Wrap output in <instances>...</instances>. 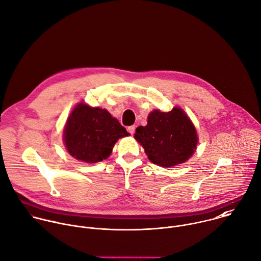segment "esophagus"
Listing matches in <instances>:
<instances>
[{"label":"esophagus","instance_id":"esophagus-1","mask_svg":"<svg viewBox=\"0 0 261 261\" xmlns=\"http://www.w3.org/2000/svg\"><path fill=\"white\" fill-rule=\"evenodd\" d=\"M135 129H136V126H135V125H132V126H128L127 132H128L130 135H134V134H135Z\"/></svg>","mask_w":261,"mask_h":261}]
</instances>
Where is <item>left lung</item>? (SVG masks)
I'll list each match as a JSON object with an SVG mask.
<instances>
[{
  "mask_svg": "<svg viewBox=\"0 0 261 261\" xmlns=\"http://www.w3.org/2000/svg\"><path fill=\"white\" fill-rule=\"evenodd\" d=\"M135 138L144 147L149 160L163 167L187 161L198 142L195 126L177 107L169 112H151L147 125L137 127Z\"/></svg>",
  "mask_w": 261,
  "mask_h": 261,
  "instance_id": "obj_1",
  "label": "left lung"
}]
</instances>
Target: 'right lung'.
I'll list each match as a JSON object with an SVG mask.
<instances>
[{
  "label": "right lung",
  "instance_id": "obj_1",
  "mask_svg": "<svg viewBox=\"0 0 261 261\" xmlns=\"http://www.w3.org/2000/svg\"><path fill=\"white\" fill-rule=\"evenodd\" d=\"M129 134L101 108L79 104L68 117L64 129V142L71 156L88 163L106 159L118 139Z\"/></svg>",
  "mask_w": 261,
  "mask_h": 261
}]
</instances>
